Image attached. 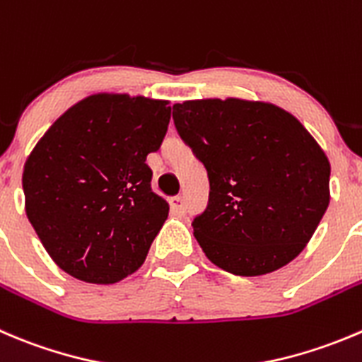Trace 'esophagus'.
Listing matches in <instances>:
<instances>
[{
	"label": "esophagus",
	"instance_id": "34e87169",
	"mask_svg": "<svg viewBox=\"0 0 362 362\" xmlns=\"http://www.w3.org/2000/svg\"><path fill=\"white\" fill-rule=\"evenodd\" d=\"M170 206H171V212L175 216H182L185 212V206H184V198L182 196H173L170 198Z\"/></svg>",
	"mask_w": 362,
	"mask_h": 362
}]
</instances>
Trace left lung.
I'll use <instances>...</instances> for the list:
<instances>
[{
  "label": "left lung",
  "instance_id": "1",
  "mask_svg": "<svg viewBox=\"0 0 362 362\" xmlns=\"http://www.w3.org/2000/svg\"><path fill=\"white\" fill-rule=\"evenodd\" d=\"M173 122L209 173V206L192 223L206 258L245 278L297 258L331 199V164L308 129L276 104L237 97L175 104Z\"/></svg>",
  "mask_w": 362,
  "mask_h": 362
}]
</instances>
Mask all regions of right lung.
I'll return each instance as SVG.
<instances>
[{
	"mask_svg": "<svg viewBox=\"0 0 362 362\" xmlns=\"http://www.w3.org/2000/svg\"><path fill=\"white\" fill-rule=\"evenodd\" d=\"M170 100L93 93L65 111L28 156L24 209L52 262L93 285L139 269L168 219L146 156L163 143Z\"/></svg>",
	"mask_w": 362,
	"mask_h": 362,
	"instance_id": "add662e5",
	"label": "right lung"
}]
</instances>
